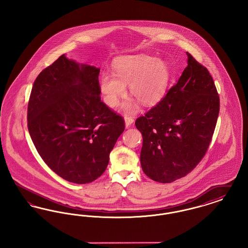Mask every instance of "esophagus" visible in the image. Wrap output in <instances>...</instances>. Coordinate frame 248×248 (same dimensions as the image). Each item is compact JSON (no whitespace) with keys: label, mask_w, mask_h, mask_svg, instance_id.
<instances>
[{"label":"esophagus","mask_w":248,"mask_h":248,"mask_svg":"<svg viewBox=\"0 0 248 248\" xmlns=\"http://www.w3.org/2000/svg\"><path fill=\"white\" fill-rule=\"evenodd\" d=\"M124 121H125V125L126 127H130V125L134 123V118L129 115H125L124 116Z\"/></svg>","instance_id":"esophagus-1"}]
</instances>
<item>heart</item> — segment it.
<instances>
[{
  "label": "heart",
  "instance_id": "1",
  "mask_svg": "<svg viewBox=\"0 0 248 248\" xmlns=\"http://www.w3.org/2000/svg\"><path fill=\"white\" fill-rule=\"evenodd\" d=\"M169 69L165 61L140 55L120 59L113 65V73L104 71L99 78V89L107 105L114 108L126 94L129 85L131 95L144 106L158 102L165 94L169 82ZM125 112H135L138 103L128 99L123 104Z\"/></svg>",
  "mask_w": 248,
  "mask_h": 248
}]
</instances>
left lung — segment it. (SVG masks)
I'll use <instances>...</instances> for the list:
<instances>
[{"instance_id": "8db88e82", "label": "left lung", "mask_w": 248, "mask_h": 248, "mask_svg": "<svg viewBox=\"0 0 248 248\" xmlns=\"http://www.w3.org/2000/svg\"><path fill=\"white\" fill-rule=\"evenodd\" d=\"M177 83L144 116L142 170L154 181L171 183L191 172L206 154L219 112V96L208 70L189 53Z\"/></svg>"}]
</instances>
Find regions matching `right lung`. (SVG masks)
<instances>
[{
  "mask_svg": "<svg viewBox=\"0 0 248 248\" xmlns=\"http://www.w3.org/2000/svg\"><path fill=\"white\" fill-rule=\"evenodd\" d=\"M100 70L60 56L37 76L28 129L44 162L59 177L86 184L106 170L124 120L100 98Z\"/></svg>",
  "mask_w": 248,
  "mask_h": 248,
  "instance_id": "1",
  "label": "right lung"
}]
</instances>
